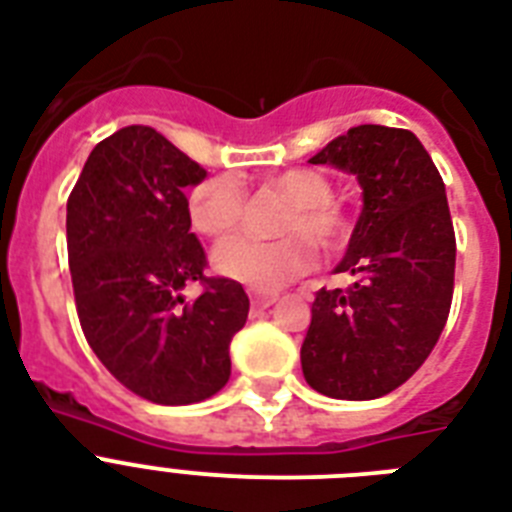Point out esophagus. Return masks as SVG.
<instances>
[{
    "label": "esophagus",
    "instance_id": "obj_1",
    "mask_svg": "<svg viewBox=\"0 0 512 512\" xmlns=\"http://www.w3.org/2000/svg\"><path fill=\"white\" fill-rule=\"evenodd\" d=\"M249 300H252V308H255V311H265V308H271V305L276 303L279 297H276V295H260V292H252V297H249Z\"/></svg>",
    "mask_w": 512,
    "mask_h": 512
}]
</instances>
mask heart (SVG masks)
Returning a JSON list of instances; mask_svg holds the SVG:
<instances>
[{
    "label": "heart",
    "instance_id": "1",
    "mask_svg": "<svg viewBox=\"0 0 512 512\" xmlns=\"http://www.w3.org/2000/svg\"><path fill=\"white\" fill-rule=\"evenodd\" d=\"M271 188L284 193L289 204L281 209L276 239H255V236H233L217 244L212 252V265L220 276L247 284L260 292H271L313 263V249L303 233H308L319 247L335 249L350 236V217L335 204V183L324 172L297 167L271 177ZM247 209V193L239 177L220 172L188 193V215L196 231L204 236H225L241 223ZM301 233L297 234L296 231Z\"/></svg>",
    "mask_w": 512,
    "mask_h": 512
}]
</instances>
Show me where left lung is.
<instances>
[{
    "label": "left lung",
    "mask_w": 512,
    "mask_h": 512,
    "mask_svg": "<svg viewBox=\"0 0 512 512\" xmlns=\"http://www.w3.org/2000/svg\"><path fill=\"white\" fill-rule=\"evenodd\" d=\"M311 164L356 177L364 207L335 268L358 279L316 292L303 374L324 396L369 401L404 385L444 332L457 257L446 188L417 135L382 124L350 127Z\"/></svg>",
    "instance_id": "obj_1"
}]
</instances>
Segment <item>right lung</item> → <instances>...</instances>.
Masks as SVG:
<instances>
[{"instance_id":"right-lung-1","label":"right lung","mask_w":512,"mask_h":512,"mask_svg":"<svg viewBox=\"0 0 512 512\" xmlns=\"http://www.w3.org/2000/svg\"><path fill=\"white\" fill-rule=\"evenodd\" d=\"M207 170L162 132L132 124L100 140L66 204L68 265L84 337L124 388L154 404H196L231 377L228 345L247 324L239 281L207 279L185 188ZM201 280L205 292L185 301Z\"/></svg>"}]
</instances>
